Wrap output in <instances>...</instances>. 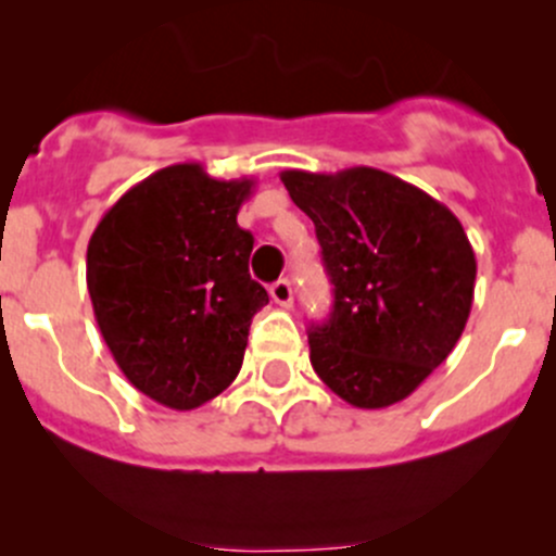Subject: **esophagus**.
<instances>
[{
	"mask_svg": "<svg viewBox=\"0 0 556 556\" xmlns=\"http://www.w3.org/2000/svg\"><path fill=\"white\" fill-rule=\"evenodd\" d=\"M268 293H271L274 304L285 306V309H288V306H293V288H290L288 279H277V282L268 288Z\"/></svg>",
	"mask_w": 556,
	"mask_h": 556,
	"instance_id": "obj_1",
	"label": "esophagus"
}]
</instances>
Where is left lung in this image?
Instances as JSON below:
<instances>
[{
	"label": "left lung",
	"mask_w": 556,
	"mask_h": 556,
	"mask_svg": "<svg viewBox=\"0 0 556 556\" xmlns=\"http://www.w3.org/2000/svg\"><path fill=\"white\" fill-rule=\"evenodd\" d=\"M312 217L333 312L309 325L317 377L357 408L412 395L450 357L473 304L476 255L457 217L392 174H279Z\"/></svg>",
	"instance_id": "1"
}]
</instances>
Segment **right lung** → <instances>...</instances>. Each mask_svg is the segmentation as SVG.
<instances>
[{"label":"right lung","mask_w":556,"mask_h":556,"mask_svg":"<svg viewBox=\"0 0 556 556\" xmlns=\"http://www.w3.org/2000/svg\"><path fill=\"white\" fill-rule=\"evenodd\" d=\"M252 185L166 166L123 193L88 242V293L112 357L177 412L237 379L252 317L268 304L250 277L255 239L237 223Z\"/></svg>","instance_id":"add662e5"}]
</instances>
